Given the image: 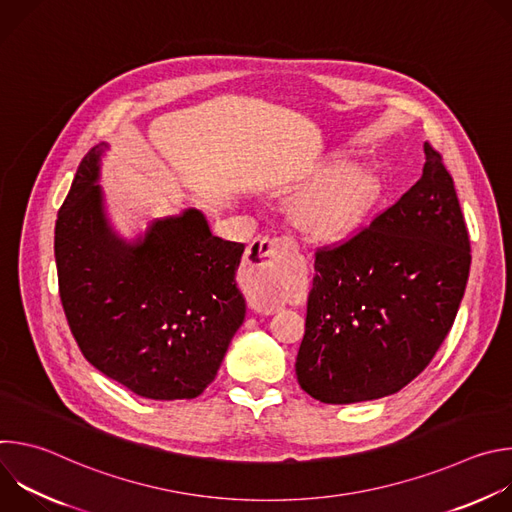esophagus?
Wrapping results in <instances>:
<instances>
[{"mask_svg":"<svg viewBox=\"0 0 512 512\" xmlns=\"http://www.w3.org/2000/svg\"><path fill=\"white\" fill-rule=\"evenodd\" d=\"M283 241L257 237L247 249L245 291L249 306L263 314H273L283 306Z\"/></svg>","mask_w":512,"mask_h":512,"instance_id":"obj_1","label":"esophagus"}]
</instances>
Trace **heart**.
<instances>
[{"label":"heart","mask_w":512,"mask_h":512,"mask_svg":"<svg viewBox=\"0 0 512 512\" xmlns=\"http://www.w3.org/2000/svg\"><path fill=\"white\" fill-rule=\"evenodd\" d=\"M375 196V182L348 164H332L318 174L314 190L296 204V221L308 233L338 237L348 233L367 212Z\"/></svg>","instance_id":"heart-1"}]
</instances>
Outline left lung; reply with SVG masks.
I'll use <instances>...</instances> for the list:
<instances>
[{"label": "left lung", "mask_w": 512, "mask_h": 512, "mask_svg": "<svg viewBox=\"0 0 512 512\" xmlns=\"http://www.w3.org/2000/svg\"><path fill=\"white\" fill-rule=\"evenodd\" d=\"M421 178L371 225L316 249L300 387L332 405L373 401L409 385L454 326L470 239L454 180L423 143Z\"/></svg>", "instance_id": "8db88e82"}]
</instances>
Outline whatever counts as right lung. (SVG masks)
I'll return each instance as SVG.
<instances>
[{
  "instance_id": "add662e5",
  "label": "right lung",
  "mask_w": 512,
  "mask_h": 512,
  "mask_svg": "<svg viewBox=\"0 0 512 512\" xmlns=\"http://www.w3.org/2000/svg\"><path fill=\"white\" fill-rule=\"evenodd\" d=\"M103 150L83 158L54 231L70 332L95 369L135 395L194 399L245 320L235 283L245 245L214 237L194 208L158 218L133 243L117 239L97 186Z\"/></svg>"
}]
</instances>
